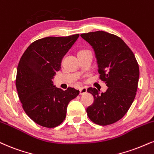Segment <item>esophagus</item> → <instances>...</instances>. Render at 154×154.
Returning a JSON list of instances; mask_svg holds the SVG:
<instances>
[{"instance_id": "34e87169", "label": "esophagus", "mask_w": 154, "mask_h": 154, "mask_svg": "<svg viewBox=\"0 0 154 154\" xmlns=\"http://www.w3.org/2000/svg\"><path fill=\"white\" fill-rule=\"evenodd\" d=\"M87 92V88H81L79 89V95H84Z\"/></svg>"}]
</instances>
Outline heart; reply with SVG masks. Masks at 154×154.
Listing matches in <instances>:
<instances>
[{
    "mask_svg": "<svg viewBox=\"0 0 154 154\" xmlns=\"http://www.w3.org/2000/svg\"><path fill=\"white\" fill-rule=\"evenodd\" d=\"M86 51V50H81V51H79V52H81V51Z\"/></svg>",
    "mask_w": 154,
    "mask_h": 154,
    "instance_id": "b5f03b06",
    "label": "heart"
}]
</instances>
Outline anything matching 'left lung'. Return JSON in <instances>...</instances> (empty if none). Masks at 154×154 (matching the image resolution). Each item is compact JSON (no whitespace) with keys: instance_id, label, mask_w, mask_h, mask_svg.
I'll return each mask as SVG.
<instances>
[{"instance_id":"8db88e82","label":"left lung","mask_w":154,"mask_h":154,"mask_svg":"<svg viewBox=\"0 0 154 154\" xmlns=\"http://www.w3.org/2000/svg\"><path fill=\"white\" fill-rule=\"evenodd\" d=\"M95 51L100 79L106 92L89 88L93 104L87 108L89 118L100 125L121 119L132 105L138 89L139 66L134 54L120 37L103 31L80 35Z\"/></svg>"}]
</instances>
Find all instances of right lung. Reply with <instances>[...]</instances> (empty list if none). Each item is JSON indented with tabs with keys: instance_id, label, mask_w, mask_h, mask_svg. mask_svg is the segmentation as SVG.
Returning <instances> with one entry per match:
<instances>
[{
	"instance_id": "add662e5",
	"label": "right lung",
	"mask_w": 154,
	"mask_h": 154,
	"mask_svg": "<svg viewBox=\"0 0 154 154\" xmlns=\"http://www.w3.org/2000/svg\"><path fill=\"white\" fill-rule=\"evenodd\" d=\"M79 36L40 38L30 44L20 59L16 79L18 97L27 116L41 126L60 125L69 103L79 95L75 88L63 90L52 82L62 58Z\"/></svg>"
}]
</instances>
